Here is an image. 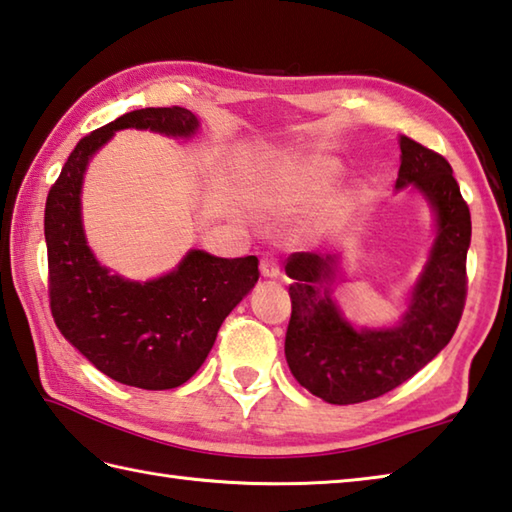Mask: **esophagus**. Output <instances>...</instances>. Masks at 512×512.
<instances>
[{"label":"esophagus","mask_w":512,"mask_h":512,"mask_svg":"<svg viewBox=\"0 0 512 512\" xmlns=\"http://www.w3.org/2000/svg\"><path fill=\"white\" fill-rule=\"evenodd\" d=\"M260 274H263L265 278H278V276H281V267H278L274 256H265L263 260H260Z\"/></svg>","instance_id":"obj_1"}]
</instances>
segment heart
I'll use <instances>...</instances> for the list:
<instances>
[{
    "label": "heart",
    "instance_id": "heart-1",
    "mask_svg": "<svg viewBox=\"0 0 512 512\" xmlns=\"http://www.w3.org/2000/svg\"><path fill=\"white\" fill-rule=\"evenodd\" d=\"M336 173H339V165L330 158H305L276 173V189L283 198H303L310 191L327 185Z\"/></svg>",
    "mask_w": 512,
    "mask_h": 512
}]
</instances>
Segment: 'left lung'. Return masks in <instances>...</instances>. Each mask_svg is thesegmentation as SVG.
I'll return each instance as SVG.
<instances>
[{
	"label": "left lung",
	"instance_id": "1",
	"mask_svg": "<svg viewBox=\"0 0 512 512\" xmlns=\"http://www.w3.org/2000/svg\"><path fill=\"white\" fill-rule=\"evenodd\" d=\"M397 191L417 189L435 211L437 236L392 327H354L332 298L339 254L296 252L287 258L292 318L285 359L294 379L314 397L350 406L381 397L428 365L455 334L466 303L470 209L448 160L423 144L399 138Z\"/></svg>",
	"mask_w": 512,
	"mask_h": 512
}]
</instances>
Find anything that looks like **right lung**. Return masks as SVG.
Listing matches in <instances>:
<instances>
[{
  "instance_id": "add662e5",
  "label": "right lung",
  "mask_w": 512,
  "mask_h": 512,
  "mask_svg": "<svg viewBox=\"0 0 512 512\" xmlns=\"http://www.w3.org/2000/svg\"><path fill=\"white\" fill-rule=\"evenodd\" d=\"M198 127L196 115L182 106L124 113L77 142L46 198L48 296L57 330L100 372L133 388L171 390L198 372L220 325L256 285L258 258L189 249L173 272L151 281L113 274L86 243L84 171L115 131L191 138Z\"/></svg>"
}]
</instances>
